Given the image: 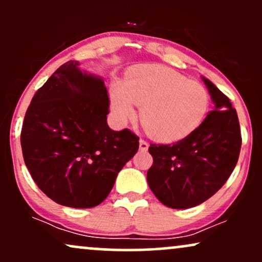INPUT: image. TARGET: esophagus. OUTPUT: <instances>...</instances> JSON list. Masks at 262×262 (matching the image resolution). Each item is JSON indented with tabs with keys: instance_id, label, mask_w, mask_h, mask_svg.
<instances>
[{
	"instance_id": "1",
	"label": "esophagus",
	"mask_w": 262,
	"mask_h": 262,
	"mask_svg": "<svg viewBox=\"0 0 262 262\" xmlns=\"http://www.w3.org/2000/svg\"><path fill=\"white\" fill-rule=\"evenodd\" d=\"M139 148H140L141 151H146V150L149 149V144L146 143L145 140L140 139V140H139Z\"/></svg>"
}]
</instances>
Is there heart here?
<instances>
[{
	"label": "heart",
	"mask_w": 262,
	"mask_h": 262,
	"mask_svg": "<svg viewBox=\"0 0 262 262\" xmlns=\"http://www.w3.org/2000/svg\"><path fill=\"white\" fill-rule=\"evenodd\" d=\"M148 133L161 143L187 138L202 125L209 112L210 97L203 85L166 66H139L128 74L124 85L111 92L114 121L127 124L137 117Z\"/></svg>",
	"instance_id": "1"
}]
</instances>
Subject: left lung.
<instances>
[{
	"mask_svg": "<svg viewBox=\"0 0 262 262\" xmlns=\"http://www.w3.org/2000/svg\"><path fill=\"white\" fill-rule=\"evenodd\" d=\"M215 108L194 133L173 144H150L149 187L166 207L186 209L210 198L227 182L242 148L239 119L229 98L202 77Z\"/></svg>",
	"mask_w": 262,
	"mask_h": 262,
	"instance_id": "obj_1",
	"label": "left lung"
}]
</instances>
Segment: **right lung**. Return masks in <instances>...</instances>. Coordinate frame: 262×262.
Listing matches in <instances>:
<instances>
[{
    "label": "right lung",
    "instance_id": "1",
    "mask_svg": "<svg viewBox=\"0 0 262 262\" xmlns=\"http://www.w3.org/2000/svg\"><path fill=\"white\" fill-rule=\"evenodd\" d=\"M79 65L65 62L38 90L26 112L20 145L32 179L50 200L92 208L110 194L139 149V138L108 127L104 81Z\"/></svg>",
    "mask_w": 262,
    "mask_h": 262
}]
</instances>
